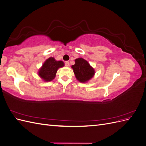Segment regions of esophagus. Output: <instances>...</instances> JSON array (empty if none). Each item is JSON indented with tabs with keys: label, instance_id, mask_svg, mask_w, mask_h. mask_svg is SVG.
I'll return each instance as SVG.
<instances>
[{
	"label": "esophagus",
	"instance_id": "esophagus-1",
	"mask_svg": "<svg viewBox=\"0 0 146 146\" xmlns=\"http://www.w3.org/2000/svg\"><path fill=\"white\" fill-rule=\"evenodd\" d=\"M64 64H65V66H67V67H69V61H66Z\"/></svg>",
	"mask_w": 146,
	"mask_h": 146
}]
</instances>
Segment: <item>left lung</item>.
Masks as SVG:
<instances>
[{
	"label": "left lung",
	"instance_id": "obj_1",
	"mask_svg": "<svg viewBox=\"0 0 146 146\" xmlns=\"http://www.w3.org/2000/svg\"><path fill=\"white\" fill-rule=\"evenodd\" d=\"M74 65L72 66L75 76L77 80L82 83H85L94 76V70L87 61L82 58L75 60Z\"/></svg>",
	"mask_w": 146,
	"mask_h": 146
}]
</instances>
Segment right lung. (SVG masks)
Instances as JSON below:
<instances>
[{
  "instance_id": "obj_1",
  "label": "right lung",
  "mask_w": 146,
  "mask_h": 146,
  "mask_svg": "<svg viewBox=\"0 0 146 146\" xmlns=\"http://www.w3.org/2000/svg\"><path fill=\"white\" fill-rule=\"evenodd\" d=\"M63 66H64V63L62 61H57L54 58L50 57L43 64L42 68L39 70L38 74L43 80L49 82L55 77L58 69Z\"/></svg>"
}]
</instances>
